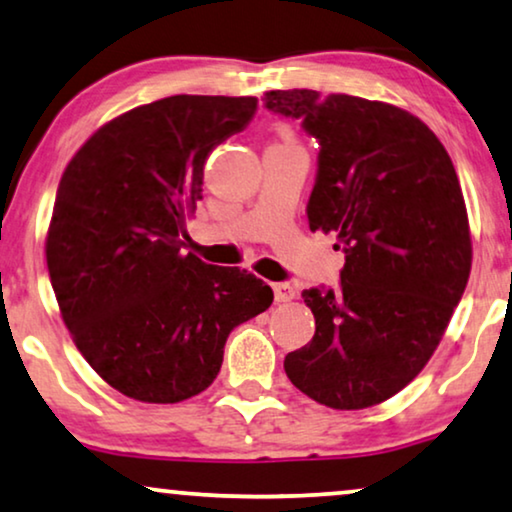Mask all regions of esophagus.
<instances>
[{
	"mask_svg": "<svg viewBox=\"0 0 512 512\" xmlns=\"http://www.w3.org/2000/svg\"><path fill=\"white\" fill-rule=\"evenodd\" d=\"M273 297H276L278 304L290 301L294 299V287L290 283H273Z\"/></svg>",
	"mask_w": 512,
	"mask_h": 512,
	"instance_id": "obj_1",
	"label": "esophagus"
}]
</instances>
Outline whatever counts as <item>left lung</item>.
Segmentation results:
<instances>
[{"label":"left lung","mask_w":512,"mask_h":512,"mask_svg":"<svg viewBox=\"0 0 512 512\" xmlns=\"http://www.w3.org/2000/svg\"><path fill=\"white\" fill-rule=\"evenodd\" d=\"M264 106L320 143L308 227L345 253L336 290L301 292L315 336L285 357L292 385L359 410L424 369L471 273L469 215L443 143L413 113L315 90H271Z\"/></svg>","instance_id":"obj_1"}]
</instances>
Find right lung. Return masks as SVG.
<instances>
[{"label":"right lung","instance_id":"right-lung-1","mask_svg":"<svg viewBox=\"0 0 512 512\" xmlns=\"http://www.w3.org/2000/svg\"><path fill=\"white\" fill-rule=\"evenodd\" d=\"M255 111V97H164L99 127L64 169L46 236L50 283L85 362L129 399L204 392L229 331L271 306L253 273L181 253L206 157Z\"/></svg>","mask_w":512,"mask_h":512}]
</instances>
